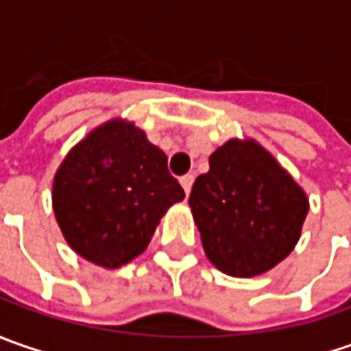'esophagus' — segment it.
I'll list each match as a JSON object with an SVG mask.
<instances>
[{
    "instance_id": "obj_1",
    "label": "esophagus",
    "mask_w": 351,
    "mask_h": 351,
    "mask_svg": "<svg viewBox=\"0 0 351 351\" xmlns=\"http://www.w3.org/2000/svg\"><path fill=\"white\" fill-rule=\"evenodd\" d=\"M180 182H182L183 191L189 195V193H191V187H193V182H195V176H193V173H187V176H183Z\"/></svg>"
}]
</instances>
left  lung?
Wrapping results in <instances>:
<instances>
[{
    "mask_svg": "<svg viewBox=\"0 0 351 351\" xmlns=\"http://www.w3.org/2000/svg\"><path fill=\"white\" fill-rule=\"evenodd\" d=\"M189 207L207 260L226 276L256 277L297 246L308 197L260 142L230 138L209 156Z\"/></svg>",
    "mask_w": 351,
    "mask_h": 351,
    "instance_id": "8db88e82",
    "label": "left lung"
}]
</instances>
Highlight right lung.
I'll use <instances>...</instances> for the list:
<instances>
[{
	"label": "right lung",
	"mask_w": 351,
	"mask_h": 351,
	"mask_svg": "<svg viewBox=\"0 0 351 351\" xmlns=\"http://www.w3.org/2000/svg\"><path fill=\"white\" fill-rule=\"evenodd\" d=\"M183 197L168 156L119 117L77 142L52 182V209L68 246L105 269L138 258Z\"/></svg>",
	"instance_id": "obj_1"
}]
</instances>
